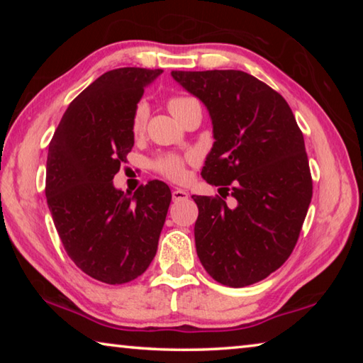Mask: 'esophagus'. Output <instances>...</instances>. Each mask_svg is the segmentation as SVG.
Instances as JSON below:
<instances>
[{"label":"esophagus","instance_id":"34e87169","mask_svg":"<svg viewBox=\"0 0 363 363\" xmlns=\"http://www.w3.org/2000/svg\"><path fill=\"white\" fill-rule=\"evenodd\" d=\"M189 199V194L186 190L182 189H174L173 190V201H181V200H187Z\"/></svg>","mask_w":363,"mask_h":363}]
</instances>
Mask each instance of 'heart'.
Here are the masks:
<instances>
[{
	"instance_id": "1",
	"label": "heart",
	"mask_w": 363,
	"mask_h": 363,
	"mask_svg": "<svg viewBox=\"0 0 363 363\" xmlns=\"http://www.w3.org/2000/svg\"><path fill=\"white\" fill-rule=\"evenodd\" d=\"M190 102H195V99H192V97H171L168 101V108L171 113L177 115L184 107L189 106ZM145 120H147V108L145 106L140 104V106H138L136 110H134L133 120H131V130L134 134L143 133L145 126ZM157 169L162 174L169 177V179L182 181L184 177H186V160L177 155H167L158 160Z\"/></svg>"
}]
</instances>
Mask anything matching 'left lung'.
Listing matches in <instances>:
<instances>
[{
	"label": "left lung",
	"instance_id": "left-lung-1",
	"mask_svg": "<svg viewBox=\"0 0 363 363\" xmlns=\"http://www.w3.org/2000/svg\"><path fill=\"white\" fill-rule=\"evenodd\" d=\"M203 102L214 143L201 176L237 200L192 195L195 247L219 284L253 285L291 255L312 199L303 133L277 91L240 70L171 72Z\"/></svg>",
	"mask_w": 363,
	"mask_h": 363
}]
</instances>
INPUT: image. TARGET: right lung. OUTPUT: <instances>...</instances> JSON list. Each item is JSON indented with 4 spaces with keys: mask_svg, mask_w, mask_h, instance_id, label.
Masks as SVG:
<instances>
[{
    "mask_svg": "<svg viewBox=\"0 0 363 363\" xmlns=\"http://www.w3.org/2000/svg\"><path fill=\"white\" fill-rule=\"evenodd\" d=\"M162 73L138 67L104 73L72 101L49 144L46 200L54 225L70 259L108 285L138 279L150 266L171 203L162 181L134 195L113 186L134 145V110Z\"/></svg>",
    "mask_w": 363,
    "mask_h": 363,
    "instance_id": "1",
    "label": "right lung"
}]
</instances>
